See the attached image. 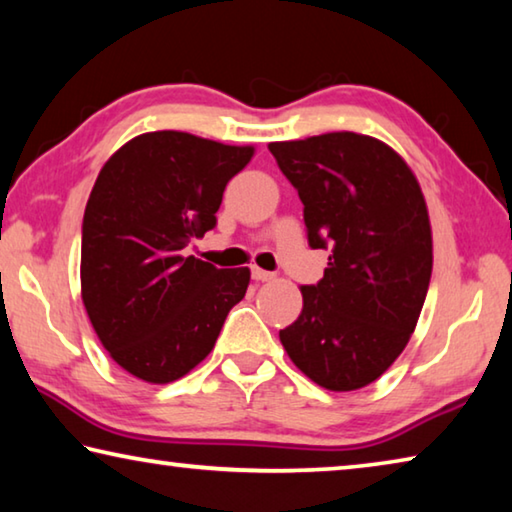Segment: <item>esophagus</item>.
Wrapping results in <instances>:
<instances>
[{"mask_svg": "<svg viewBox=\"0 0 512 512\" xmlns=\"http://www.w3.org/2000/svg\"><path fill=\"white\" fill-rule=\"evenodd\" d=\"M250 275H253L255 282H271L273 277H275L273 273H268V271H264V268H259V266L250 268Z\"/></svg>", "mask_w": 512, "mask_h": 512, "instance_id": "esophagus-1", "label": "esophagus"}]
</instances>
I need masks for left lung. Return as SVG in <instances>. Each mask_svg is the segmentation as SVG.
I'll return each instance as SVG.
<instances>
[{"instance_id": "obj_1", "label": "left lung", "mask_w": 512, "mask_h": 512, "mask_svg": "<svg viewBox=\"0 0 512 512\" xmlns=\"http://www.w3.org/2000/svg\"><path fill=\"white\" fill-rule=\"evenodd\" d=\"M268 151L305 205L309 246L332 250L280 341L318 386L357 391L400 357L427 298L433 241L418 178L391 146L350 131Z\"/></svg>"}]
</instances>
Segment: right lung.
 Returning a JSON list of instances; mask_svg holds the SVG:
<instances>
[{
    "instance_id": "add662e5",
    "label": "right lung",
    "mask_w": 512,
    "mask_h": 512,
    "mask_svg": "<svg viewBox=\"0 0 512 512\" xmlns=\"http://www.w3.org/2000/svg\"><path fill=\"white\" fill-rule=\"evenodd\" d=\"M253 153L155 131L133 137L99 171L83 214L81 298L101 345L133 377H185L246 296L248 268H216L185 246L214 228L225 185Z\"/></svg>"
}]
</instances>
